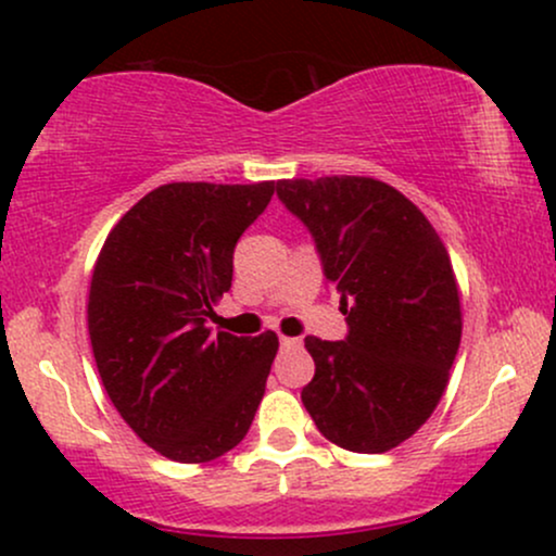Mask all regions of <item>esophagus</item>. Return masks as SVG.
Masks as SVG:
<instances>
[{"instance_id":"esophagus-1","label":"esophagus","mask_w":556,"mask_h":556,"mask_svg":"<svg viewBox=\"0 0 556 556\" xmlns=\"http://www.w3.org/2000/svg\"><path fill=\"white\" fill-rule=\"evenodd\" d=\"M279 344H282L285 350H300L298 337H279Z\"/></svg>"}]
</instances>
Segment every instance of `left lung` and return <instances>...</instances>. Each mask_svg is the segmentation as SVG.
I'll return each mask as SVG.
<instances>
[{
  "mask_svg": "<svg viewBox=\"0 0 556 556\" xmlns=\"http://www.w3.org/2000/svg\"><path fill=\"white\" fill-rule=\"evenodd\" d=\"M340 292L342 342L305 337L316 374L300 392L337 446L379 455L410 439L442 400L463 334L450 253L424 212L374 177L279 180Z\"/></svg>",
  "mask_w": 556,
  "mask_h": 556,
  "instance_id": "left-lung-1",
  "label": "left lung"
}]
</instances>
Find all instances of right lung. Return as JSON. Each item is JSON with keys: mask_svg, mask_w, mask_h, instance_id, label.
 Wrapping results in <instances>:
<instances>
[{"mask_svg": "<svg viewBox=\"0 0 556 556\" xmlns=\"http://www.w3.org/2000/svg\"><path fill=\"white\" fill-rule=\"evenodd\" d=\"M274 182H169L127 212L96 258L88 334L125 424L159 455L208 463L242 442L279 340L206 327L232 287L240 235Z\"/></svg>", "mask_w": 556, "mask_h": 556, "instance_id": "add662e5", "label": "right lung"}]
</instances>
